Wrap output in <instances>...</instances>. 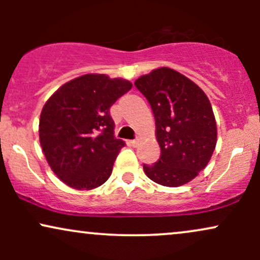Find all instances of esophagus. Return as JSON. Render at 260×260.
Segmentation results:
<instances>
[{
	"label": "esophagus",
	"mask_w": 260,
	"mask_h": 260,
	"mask_svg": "<svg viewBox=\"0 0 260 260\" xmlns=\"http://www.w3.org/2000/svg\"><path fill=\"white\" fill-rule=\"evenodd\" d=\"M131 145H132V147H138L139 145V140L138 139H133V140H131Z\"/></svg>",
	"instance_id": "esophagus-1"
}]
</instances>
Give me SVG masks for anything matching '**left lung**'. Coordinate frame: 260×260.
Masks as SVG:
<instances>
[{
	"instance_id": "1",
	"label": "left lung",
	"mask_w": 260,
	"mask_h": 260,
	"mask_svg": "<svg viewBox=\"0 0 260 260\" xmlns=\"http://www.w3.org/2000/svg\"><path fill=\"white\" fill-rule=\"evenodd\" d=\"M150 104L161 149L145 175L161 186L180 187L208 165L216 145V122L205 92L183 74L161 67L134 82Z\"/></svg>"
}]
</instances>
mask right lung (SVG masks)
<instances>
[{"instance_id": "right-lung-1", "label": "right lung", "mask_w": 260, "mask_h": 260, "mask_svg": "<svg viewBox=\"0 0 260 260\" xmlns=\"http://www.w3.org/2000/svg\"><path fill=\"white\" fill-rule=\"evenodd\" d=\"M132 83L85 74L53 92L43 107L39 138L50 168L67 186L89 190L105 183L124 142L113 136L110 107Z\"/></svg>"}]
</instances>
